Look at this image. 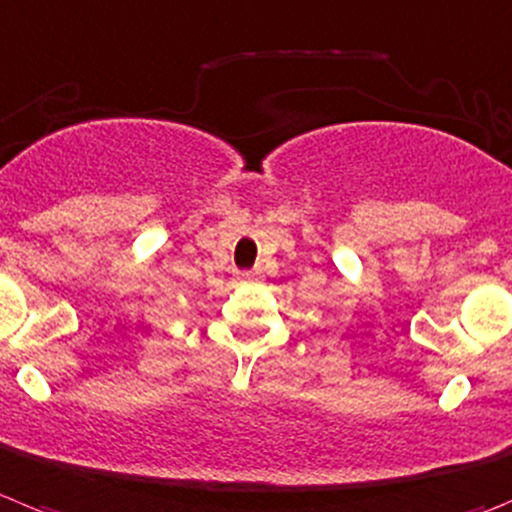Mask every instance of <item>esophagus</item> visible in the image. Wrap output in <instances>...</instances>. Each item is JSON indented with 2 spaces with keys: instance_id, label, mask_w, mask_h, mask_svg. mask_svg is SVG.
Wrapping results in <instances>:
<instances>
[{
  "instance_id": "esophagus-1",
  "label": "esophagus",
  "mask_w": 512,
  "mask_h": 512,
  "mask_svg": "<svg viewBox=\"0 0 512 512\" xmlns=\"http://www.w3.org/2000/svg\"><path fill=\"white\" fill-rule=\"evenodd\" d=\"M238 281H243V284H251V281H259L261 279V271L259 269H251V271H238L236 274Z\"/></svg>"
}]
</instances>
